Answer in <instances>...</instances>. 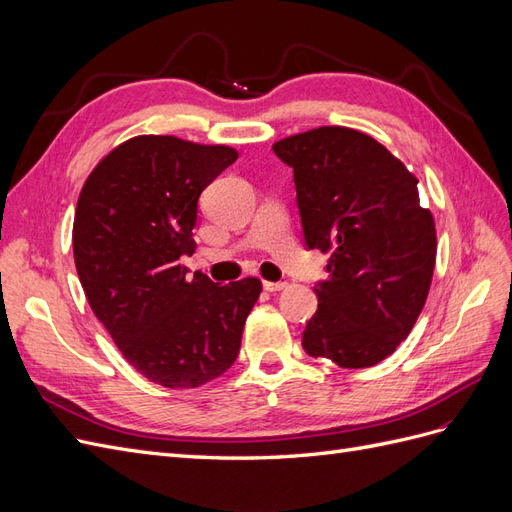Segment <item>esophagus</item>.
I'll return each mask as SVG.
<instances>
[{
	"label": "esophagus",
	"mask_w": 512,
	"mask_h": 512,
	"mask_svg": "<svg viewBox=\"0 0 512 512\" xmlns=\"http://www.w3.org/2000/svg\"><path fill=\"white\" fill-rule=\"evenodd\" d=\"M262 286H265L267 292H280L286 288V282H262Z\"/></svg>",
	"instance_id": "34e87169"
}]
</instances>
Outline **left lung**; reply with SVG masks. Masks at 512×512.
Wrapping results in <instances>:
<instances>
[{
    "label": "left lung",
    "instance_id": "obj_1",
    "mask_svg": "<svg viewBox=\"0 0 512 512\" xmlns=\"http://www.w3.org/2000/svg\"><path fill=\"white\" fill-rule=\"evenodd\" d=\"M273 151L294 173L305 245L329 254L305 352L348 369L384 361L410 335L436 267V222L418 179L376 138L344 126L282 138Z\"/></svg>",
    "mask_w": 512,
    "mask_h": 512
}]
</instances>
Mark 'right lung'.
Instances as JSON below:
<instances>
[{
    "instance_id": "obj_1",
    "label": "right lung",
    "mask_w": 512,
    "mask_h": 512,
    "mask_svg": "<svg viewBox=\"0 0 512 512\" xmlns=\"http://www.w3.org/2000/svg\"><path fill=\"white\" fill-rule=\"evenodd\" d=\"M239 158L226 145L134 136L104 156L76 203L74 265L96 318L147 380L196 389L235 363L258 277L215 284L181 265L198 196Z\"/></svg>"
}]
</instances>
